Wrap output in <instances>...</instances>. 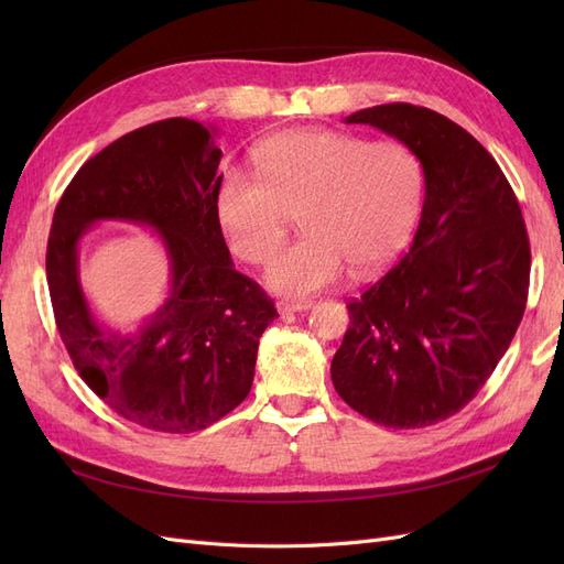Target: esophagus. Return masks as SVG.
I'll return each instance as SVG.
<instances>
[{
    "mask_svg": "<svg viewBox=\"0 0 564 564\" xmlns=\"http://www.w3.org/2000/svg\"><path fill=\"white\" fill-rule=\"evenodd\" d=\"M311 301H303V299H284V301H278V311L282 315L286 313H301V311H308L311 308Z\"/></svg>",
    "mask_w": 564,
    "mask_h": 564,
    "instance_id": "obj_1",
    "label": "esophagus"
}]
</instances>
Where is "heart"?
Masks as SVG:
<instances>
[{"mask_svg":"<svg viewBox=\"0 0 564 564\" xmlns=\"http://www.w3.org/2000/svg\"><path fill=\"white\" fill-rule=\"evenodd\" d=\"M256 176L226 166L216 181V218L230 249L261 265L294 213L306 235L268 265L265 284L308 296L344 278L390 265L423 209V164L398 139L369 141L338 129H286L251 150Z\"/></svg>","mask_w":564,"mask_h":564,"instance_id":"1","label":"heart"}]
</instances>
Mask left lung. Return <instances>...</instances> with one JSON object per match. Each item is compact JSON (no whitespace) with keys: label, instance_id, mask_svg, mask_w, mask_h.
Masks as SVG:
<instances>
[{"label":"left lung","instance_id":"obj_1","mask_svg":"<svg viewBox=\"0 0 564 564\" xmlns=\"http://www.w3.org/2000/svg\"><path fill=\"white\" fill-rule=\"evenodd\" d=\"M346 122L412 148L425 199L412 247L348 301L332 381L373 423L423 429L460 412L513 340L532 263L527 228L497 160L445 115L386 104Z\"/></svg>","mask_w":564,"mask_h":564}]
</instances>
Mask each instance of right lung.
I'll list each match as a JSON object with an SVG mask.
<instances>
[{"label":"right lung","instance_id":"1","mask_svg":"<svg viewBox=\"0 0 564 564\" xmlns=\"http://www.w3.org/2000/svg\"><path fill=\"white\" fill-rule=\"evenodd\" d=\"M220 158L195 119L141 127L82 164L51 224L46 282L67 355L112 412L148 431L195 433L232 412L278 317L230 261L214 204ZM110 217L155 227L173 263L167 301L129 337L99 327L76 275L80 235Z\"/></svg>","mask_w":564,"mask_h":564}]
</instances>
